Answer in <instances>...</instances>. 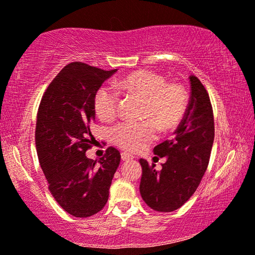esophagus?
I'll return each instance as SVG.
<instances>
[{
	"label": "esophagus",
	"mask_w": 255,
	"mask_h": 255,
	"mask_svg": "<svg viewBox=\"0 0 255 255\" xmlns=\"http://www.w3.org/2000/svg\"><path fill=\"white\" fill-rule=\"evenodd\" d=\"M133 159V155H131V154H128V153H122V160H123V161H128V160H132Z\"/></svg>",
	"instance_id": "esophagus-1"
}]
</instances>
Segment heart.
Instances as JSON below:
<instances>
[{
  "instance_id": "b5f03b06",
  "label": "heart",
  "mask_w": 255,
  "mask_h": 255,
  "mask_svg": "<svg viewBox=\"0 0 255 255\" xmlns=\"http://www.w3.org/2000/svg\"><path fill=\"white\" fill-rule=\"evenodd\" d=\"M117 88L133 93L145 99L140 121H123L111 131L113 140L121 148L135 152L144 148L156 138V123L168 130L182 120L188 107L186 89L177 83H168L165 76L153 71H137L121 79ZM120 106V93L115 87L103 85L94 95V109L103 121L116 117ZM153 118L152 120H150Z\"/></svg>"
}]
</instances>
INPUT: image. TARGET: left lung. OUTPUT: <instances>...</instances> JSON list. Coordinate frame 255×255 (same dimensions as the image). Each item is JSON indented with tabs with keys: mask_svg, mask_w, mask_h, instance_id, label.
Here are the masks:
<instances>
[{
	"mask_svg": "<svg viewBox=\"0 0 255 255\" xmlns=\"http://www.w3.org/2000/svg\"><path fill=\"white\" fill-rule=\"evenodd\" d=\"M190 100L174 137L156 145L154 158H166L161 170L139 160L140 195L153 210L170 212L182 207L201 183L210 160L215 138L214 113L207 89L190 75Z\"/></svg>",
	"mask_w": 255,
	"mask_h": 255,
	"instance_id": "8db88e82",
	"label": "left lung"
}]
</instances>
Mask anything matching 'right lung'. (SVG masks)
I'll return each mask as SVG.
<instances>
[{
    "label": "right lung",
    "mask_w": 255,
    "mask_h": 255,
    "mask_svg": "<svg viewBox=\"0 0 255 255\" xmlns=\"http://www.w3.org/2000/svg\"><path fill=\"white\" fill-rule=\"evenodd\" d=\"M117 69L104 71L83 62L65 66L41 97L36 123V147L52 196L74 217L97 214L107 204L121 153L108 147L94 161L86 151L95 138L94 95Z\"/></svg>",
    "instance_id": "obj_1"
}]
</instances>
